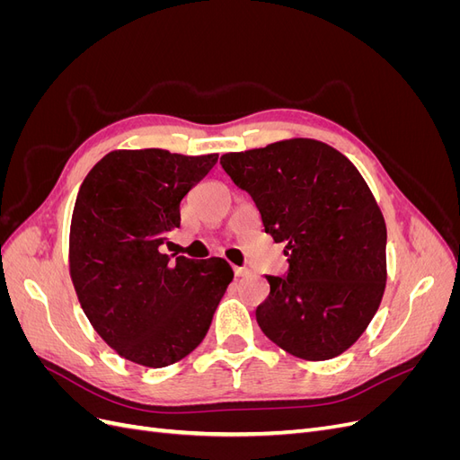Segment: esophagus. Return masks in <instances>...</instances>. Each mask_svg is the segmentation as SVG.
Returning a JSON list of instances; mask_svg holds the SVG:
<instances>
[{
    "instance_id": "1",
    "label": "esophagus",
    "mask_w": 460,
    "mask_h": 460,
    "mask_svg": "<svg viewBox=\"0 0 460 460\" xmlns=\"http://www.w3.org/2000/svg\"><path fill=\"white\" fill-rule=\"evenodd\" d=\"M234 274H235V278H243L249 274V270L245 267H234Z\"/></svg>"
}]
</instances>
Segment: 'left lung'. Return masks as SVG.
Masks as SVG:
<instances>
[{
	"mask_svg": "<svg viewBox=\"0 0 460 460\" xmlns=\"http://www.w3.org/2000/svg\"><path fill=\"white\" fill-rule=\"evenodd\" d=\"M253 198L264 232L284 242L286 276H267L264 336L305 360H328L363 336L385 289V222L365 178L338 149L309 137L220 157Z\"/></svg>",
	"mask_w": 460,
	"mask_h": 460,
	"instance_id": "8db88e82",
	"label": "left lung"
}]
</instances>
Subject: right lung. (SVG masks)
Instances as JSON below:
<instances>
[{
	"label": "right lung",
	"instance_id": "1",
	"mask_svg": "<svg viewBox=\"0 0 460 460\" xmlns=\"http://www.w3.org/2000/svg\"><path fill=\"white\" fill-rule=\"evenodd\" d=\"M217 161L117 149L78 190L68 238L76 296L102 340L136 365L163 368L196 349L234 278L220 257L161 253L180 226V201Z\"/></svg>",
	"mask_w": 460,
	"mask_h": 460
}]
</instances>
